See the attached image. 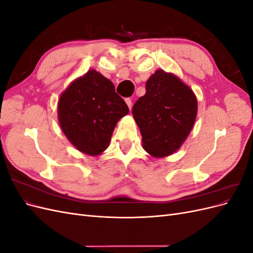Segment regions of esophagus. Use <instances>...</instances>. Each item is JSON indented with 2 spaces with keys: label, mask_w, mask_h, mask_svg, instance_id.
<instances>
[{
  "label": "esophagus",
  "mask_w": 253,
  "mask_h": 253,
  "mask_svg": "<svg viewBox=\"0 0 253 253\" xmlns=\"http://www.w3.org/2000/svg\"><path fill=\"white\" fill-rule=\"evenodd\" d=\"M126 104H127V106H128V109L129 110H132V100L129 98H126Z\"/></svg>",
  "instance_id": "34e87169"
}]
</instances>
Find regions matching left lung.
<instances>
[{"label": "left lung", "mask_w": 253, "mask_h": 253, "mask_svg": "<svg viewBox=\"0 0 253 253\" xmlns=\"http://www.w3.org/2000/svg\"><path fill=\"white\" fill-rule=\"evenodd\" d=\"M145 89L132 111L142 147L153 157L170 156L192 131L197 115L196 96L177 76L164 70L151 76Z\"/></svg>", "instance_id": "1"}]
</instances>
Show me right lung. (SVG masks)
I'll list each match as a JSON object with an SVG mask.
<instances>
[{"label": "right lung", "mask_w": 253, "mask_h": 253, "mask_svg": "<svg viewBox=\"0 0 253 253\" xmlns=\"http://www.w3.org/2000/svg\"><path fill=\"white\" fill-rule=\"evenodd\" d=\"M127 114L113 82L95 70L75 79L58 101L61 129L76 149L89 156L109 148L115 126Z\"/></svg>", "instance_id": "obj_1"}]
</instances>
